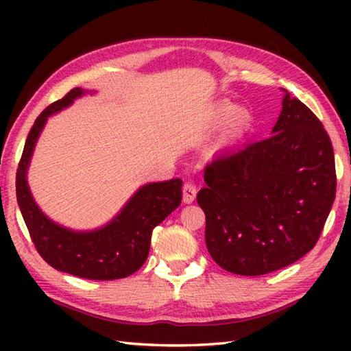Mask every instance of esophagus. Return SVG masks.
<instances>
[{"mask_svg":"<svg viewBox=\"0 0 351 351\" xmlns=\"http://www.w3.org/2000/svg\"><path fill=\"white\" fill-rule=\"evenodd\" d=\"M197 195V189H196V184L195 181H185L184 184V189H182V196H184V202L185 204H191L193 200L196 199Z\"/></svg>","mask_w":351,"mask_h":351,"instance_id":"obj_1","label":"esophagus"}]
</instances>
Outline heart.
I'll list each match as a JSON object with an SVG mask.
<instances>
[{"label": "heart", "instance_id": "obj_1", "mask_svg": "<svg viewBox=\"0 0 351 351\" xmlns=\"http://www.w3.org/2000/svg\"><path fill=\"white\" fill-rule=\"evenodd\" d=\"M249 119H250V116L247 113V110L237 108L234 111V125H235V128H244V126L249 123Z\"/></svg>", "mask_w": 351, "mask_h": 351}]
</instances>
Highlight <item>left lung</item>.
<instances>
[{"instance_id": "8db88e82", "label": "left lung", "mask_w": 351, "mask_h": 351, "mask_svg": "<svg viewBox=\"0 0 351 351\" xmlns=\"http://www.w3.org/2000/svg\"><path fill=\"white\" fill-rule=\"evenodd\" d=\"M283 92L273 136L215 156L196 197L206 215L208 252L235 274H267L306 255L337 193L329 134Z\"/></svg>"}]
</instances>
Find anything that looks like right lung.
<instances>
[{
  "label": "right lung",
  "instance_id": "1",
  "mask_svg": "<svg viewBox=\"0 0 351 351\" xmlns=\"http://www.w3.org/2000/svg\"><path fill=\"white\" fill-rule=\"evenodd\" d=\"M84 93L80 87L72 88L36 119L16 171L18 205L36 250L56 270L90 280L122 279L145 264L154 228L181 205L182 181L176 178L143 185L108 225L90 232H77L49 220L28 189L29 158L47 119Z\"/></svg>",
  "mask_w": 351,
  "mask_h": 351
}]
</instances>
